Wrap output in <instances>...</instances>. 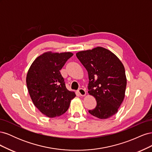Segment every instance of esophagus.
<instances>
[{
	"label": "esophagus",
	"instance_id": "34e87169",
	"mask_svg": "<svg viewBox=\"0 0 152 152\" xmlns=\"http://www.w3.org/2000/svg\"><path fill=\"white\" fill-rule=\"evenodd\" d=\"M78 93H79V94L81 96H86V91L85 89H82V88H80L79 89V91H78Z\"/></svg>",
	"mask_w": 152,
	"mask_h": 152
}]
</instances>
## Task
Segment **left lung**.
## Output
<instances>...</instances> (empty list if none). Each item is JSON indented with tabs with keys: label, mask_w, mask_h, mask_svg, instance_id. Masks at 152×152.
Returning <instances> with one entry per match:
<instances>
[{
	"label": "left lung",
	"mask_w": 152,
	"mask_h": 152,
	"mask_svg": "<svg viewBox=\"0 0 152 152\" xmlns=\"http://www.w3.org/2000/svg\"><path fill=\"white\" fill-rule=\"evenodd\" d=\"M76 56L88 72V93L97 102L89 113L99 119L111 117L125 97L127 79L124 65L115 54L103 47L81 50Z\"/></svg>",
	"instance_id": "left-lung-1"
}]
</instances>
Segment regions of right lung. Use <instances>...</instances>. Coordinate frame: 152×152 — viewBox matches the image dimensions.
Masks as SVG:
<instances>
[{
    "mask_svg": "<svg viewBox=\"0 0 152 152\" xmlns=\"http://www.w3.org/2000/svg\"><path fill=\"white\" fill-rule=\"evenodd\" d=\"M73 55L70 52L44 53L35 59L27 72L26 86L32 102L48 117L65 113L76 96L74 92L66 89L59 72Z\"/></svg>",
    "mask_w": 152,
    "mask_h": 152,
    "instance_id": "obj_1",
    "label": "right lung"
}]
</instances>
